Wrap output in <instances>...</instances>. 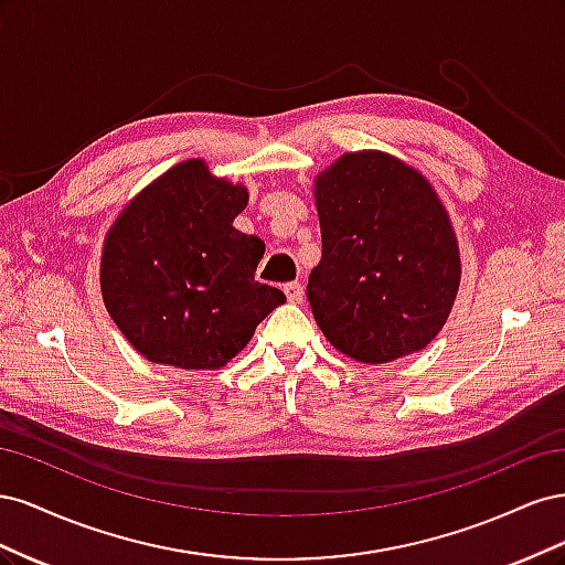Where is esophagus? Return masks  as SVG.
I'll return each mask as SVG.
<instances>
[{"label":"esophagus","instance_id":"1","mask_svg":"<svg viewBox=\"0 0 565 565\" xmlns=\"http://www.w3.org/2000/svg\"><path fill=\"white\" fill-rule=\"evenodd\" d=\"M282 292H285L287 301H292V303H301V301H303V289H301L299 282H287V285H282Z\"/></svg>","mask_w":565,"mask_h":565}]
</instances>
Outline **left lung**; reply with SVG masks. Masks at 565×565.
Returning <instances> with one entry per match:
<instances>
[{
    "mask_svg": "<svg viewBox=\"0 0 565 565\" xmlns=\"http://www.w3.org/2000/svg\"><path fill=\"white\" fill-rule=\"evenodd\" d=\"M322 256L306 285L332 347L361 363L424 349L459 285L450 221L419 172L384 152H349L316 183Z\"/></svg>",
    "mask_w": 565,
    "mask_h": 565,
    "instance_id": "8db88e82",
    "label": "left lung"
}]
</instances>
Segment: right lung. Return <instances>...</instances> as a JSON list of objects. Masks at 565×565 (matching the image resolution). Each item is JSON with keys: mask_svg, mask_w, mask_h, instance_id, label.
Returning <instances> with one entry per match:
<instances>
[{"mask_svg": "<svg viewBox=\"0 0 565 565\" xmlns=\"http://www.w3.org/2000/svg\"><path fill=\"white\" fill-rule=\"evenodd\" d=\"M247 191L204 162L169 169L119 214L104 247L100 292L129 344L152 363L224 367L285 301L256 282L259 237L233 228Z\"/></svg>", "mask_w": 565, "mask_h": 565, "instance_id": "right-lung-1", "label": "right lung"}]
</instances>
